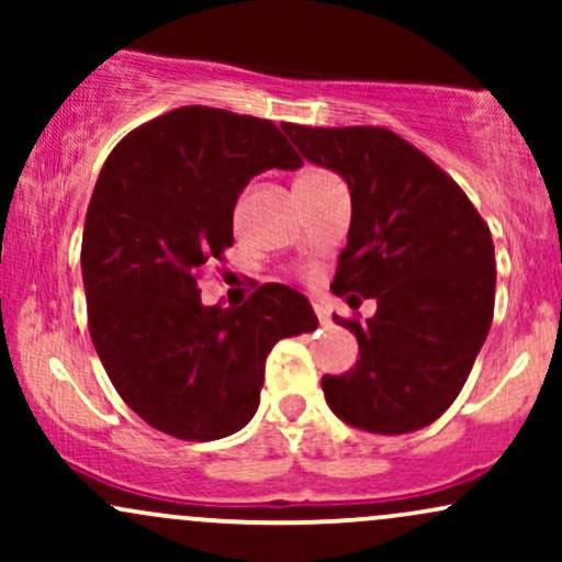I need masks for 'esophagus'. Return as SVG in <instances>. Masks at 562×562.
<instances>
[{"mask_svg": "<svg viewBox=\"0 0 562 562\" xmlns=\"http://www.w3.org/2000/svg\"><path fill=\"white\" fill-rule=\"evenodd\" d=\"M314 312H317L322 325H327V322H330V312H327V306L322 301H314Z\"/></svg>", "mask_w": 562, "mask_h": 562, "instance_id": "obj_1", "label": "esophagus"}]
</instances>
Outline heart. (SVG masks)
Segmentation results:
<instances>
[{"label":"heart","instance_id":"1","mask_svg":"<svg viewBox=\"0 0 562 562\" xmlns=\"http://www.w3.org/2000/svg\"><path fill=\"white\" fill-rule=\"evenodd\" d=\"M308 173H314V171H308Z\"/></svg>","mask_w":562,"mask_h":562}]
</instances>
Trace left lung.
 I'll return each instance as SVG.
<instances>
[{
  "mask_svg": "<svg viewBox=\"0 0 562 562\" xmlns=\"http://www.w3.org/2000/svg\"><path fill=\"white\" fill-rule=\"evenodd\" d=\"M308 164L351 192L335 295L375 299L357 335V364L322 378L325 402L351 428L398 436L430 425L462 391L494 317V243L465 192L409 142L378 126L282 124Z\"/></svg>",
  "mask_w": 562,
  "mask_h": 562,
  "instance_id": "8db88e82",
  "label": "left lung"
}]
</instances>
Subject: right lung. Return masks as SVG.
Returning a JSON list of instances; mask_svg holds the SVG:
<instances>
[{
    "instance_id": "add662e5",
    "label": "right lung",
    "mask_w": 562,
    "mask_h": 562,
    "mask_svg": "<svg viewBox=\"0 0 562 562\" xmlns=\"http://www.w3.org/2000/svg\"><path fill=\"white\" fill-rule=\"evenodd\" d=\"M299 166L272 121L200 105L134 128L102 166L81 240L89 333L115 391L156 430L214 441L245 428L277 340L319 325L288 285L240 308L203 306L198 288L235 243L250 179Z\"/></svg>"
}]
</instances>
